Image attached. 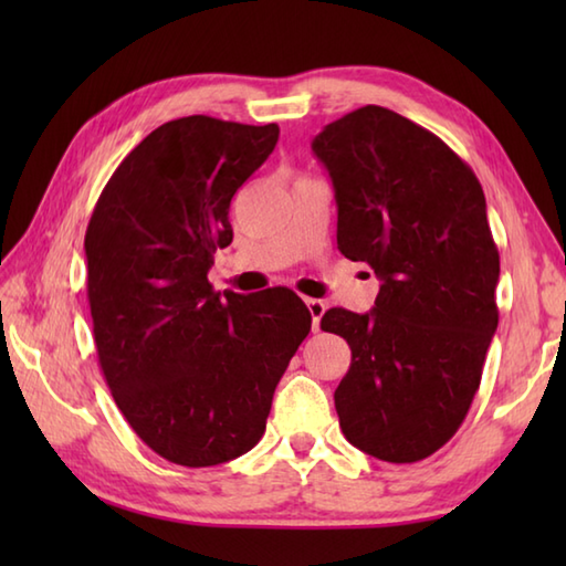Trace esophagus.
Returning <instances> with one entry per match:
<instances>
[{
	"mask_svg": "<svg viewBox=\"0 0 566 566\" xmlns=\"http://www.w3.org/2000/svg\"><path fill=\"white\" fill-rule=\"evenodd\" d=\"M306 306L311 311V326H314V331L321 328V318L323 314H326V302H321V298H306Z\"/></svg>",
	"mask_w": 566,
	"mask_h": 566,
	"instance_id": "34e87169",
	"label": "esophagus"
}]
</instances>
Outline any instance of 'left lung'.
Masks as SVG:
<instances>
[{
    "instance_id": "1",
    "label": "left lung",
    "mask_w": 566,
    "mask_h": 566,
    "mask_svg": "<svg viewBox=\"0 0 566 566\" xmlns=\"http://www.w3.org/2000/svg\"><path fill=\"white\" fill-rule=\"evenodd\" d=\"M311 148L333 179L338 250L381 280L369 314L321 318L353 350L335 389L340 428L377 460H426L462 426L499 326L484 189L448 143L375 104Z\"/></svg>"
}]
</instances>
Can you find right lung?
I'll return each mask as SVG.
<instances>
[{
	"label": "right lung",
	"mask_w": 566,
	"mask_h": 566,
	"mask_svg": "<svg viewBox=\"0 0 566 566\" xmlns=\"http://www.w3.org/2000/svg\"><path fill=\"white\" fill-rule=\"evenodd\" d=\"M280 126L167 122L102 189L84 233L102 375L136 436L167 462L213 467L260 442L272 396L311 331L292 290L213 292L228 209Z\"/></svg>",
	"instance_id": "obj_1"
}]
</instances>
